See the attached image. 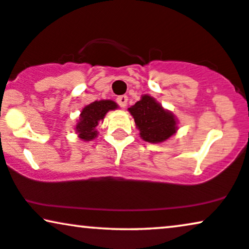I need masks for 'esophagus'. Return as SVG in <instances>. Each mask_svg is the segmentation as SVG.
Here are the masks:
<instances>
[{
	"label": "esophagus",
	"instance_id": "1",
	"mask_svg": "<svg viewBox=\"0 0 249 249\" xmlns=\"http://www.w3.org/2000/svg\"><path fill=\"white\" fill-rule=\"evenodd\" d=\"M127 100L128 99H127L126 95H121V96L117 97V103L122 107V108H125V107H126V105H127Z\"/></svg>",
	"mask_w": 249,
	"mask_h": 249
}]
</instances>
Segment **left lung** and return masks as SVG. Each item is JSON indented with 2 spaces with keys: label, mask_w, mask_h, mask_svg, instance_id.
<instances>
[{
  "label": "left lung",
  "mask_w": 249,
  "mask_h": 249,
  "mask_svg": "<svg viewBox=\"0 0 249 249\" xmlns=\"http://www.w3.org/2000/svg\"><path fill=\"white\" fill-rule=\"evenodd\" d=\"M128 111L134 118L140 138L150 143L164 142L178 131V119L153 96L144 94Z\"/></svg>",
  "instance_id": "left-lung-1"
}]
</instances>
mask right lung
<instances>
[{
  "instance_id": "add662e5",
  "label": "right lung",
  "mask_w": 249,
  "mask_h": 249,
  "mask_svg": "<svg viewBox=\"0 0 249 249\" xmlns=\"http://www.w3.org/2000/svg\"><path fill=\"white\" fill-rule=\"evenodd\" d=\"M116 109H118V105L112 100H100L84 107L74 127L78 138L83 141H92L97 138V125L103 122L107 112Z\"/></svg>"
}]
</instances>
